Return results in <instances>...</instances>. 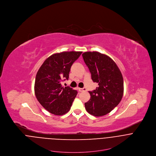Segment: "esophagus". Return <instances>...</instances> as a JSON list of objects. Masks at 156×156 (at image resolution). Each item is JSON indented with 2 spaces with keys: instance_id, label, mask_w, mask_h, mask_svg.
I'll return each instance as SVG.
<instances>
[{
  "instance_id": "1",
  "label": "esophagus",
  "mask_w": 156,
  "mask_h": 156,
  "mask_svg": "<svg viewBox=\"0 0 156 156\" xmlns=\"http://www.w3.org/2000/svg\"><path fill=\"white\" fill-rule=\"evenodd\" d=\"M79 90L80 92H83V91H87V89L85 88H79Z\"/></svg>"
}]
</instances>
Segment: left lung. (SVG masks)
<instances>
[{"mask_svg":"<svg viewBox=\"0 0 156 156\" xmlns=\"http://www.w3.org/2000/svg\"><path fill=\"white\" fill-rule=\"evenodd\" d=\"M91 73L96 89L89 91L90 100L85 103L87 111L95 116H104L118 106L124 93L123 77L119 68L111 58L98 51L82 54Z\"/></svg>","mask_w":156,"mask_h":156,"instance_id":"left-lung-1","label":"left lung"}]
</instances>
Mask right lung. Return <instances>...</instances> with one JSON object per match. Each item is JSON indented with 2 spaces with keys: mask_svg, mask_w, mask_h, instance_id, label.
<instances>
[{
  "mask_svg": "<svg viewBox=\"0 0 156 156\" xmlns=\"http://www.w3.org/2000/svg\"><path fill=\"white\" fill-rule=\"evenodd\" d=\"M82 51H63L45 59L38 69L35 82V94L42 106L50 113L62 115L70 110L77 91L63 87L61 82L68 80L73 64Z\"/></svg>",
  "mask_w": 156,
  "mask_h": 156,
  "instance_id": "obj_1",
  "label": "right lung"
}]
</instances>
